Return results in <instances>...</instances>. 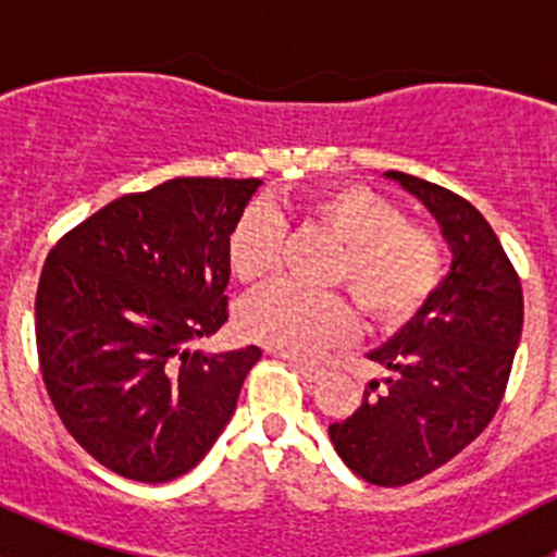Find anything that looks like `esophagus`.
Instances as JSON below:
<instances>
[{
    "mask_svg": "<svg viewBox=\"0 0 557 557\" xmlns=\"http://www.w3.org/2000/svg\"><path fill=\"white\" fill-rule=\"evenodd\" d=\"M285 361L294 367V372L299 374V377H305L307 383H318V380H323L325 369L318 367V363H307V361H299V358H290V356H283Z\"/></svg>",
    "mask_w": 557,
    "mask_h": 557,
    "instance_id": "obj_1",
    "label": "esophagus"
}]
</instances>
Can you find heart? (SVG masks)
I'll return each mask as SVG.
<instances>
[{
  "mask_svg": "<svg viewBox=\"0 0 557 557\" xmlns=\"http://www.w3.org/2000/svg\"><path fill=\"white\" fill-rule=\"evenodd\" d=\"M296 212L339 243L329 283L345 285L369 323H401L425 305L445 272V247L429 226L404 221L401 210L367 185L342 183L296 201ZM280 221L250 207L228 234V267L243 283L274 267ZM247 339L294 358L314 356L347 336L352 314L336 294H310L288 283L258 288L239 305Z\"/></svg>",
  "mask_w": 557,
  "mask_h": 557,
  "instance_id": "b5f03b06",
  "label": "heart"
}]
</instances>
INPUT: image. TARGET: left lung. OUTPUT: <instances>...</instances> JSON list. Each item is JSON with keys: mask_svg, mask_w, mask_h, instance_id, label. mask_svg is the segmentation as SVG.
<instances>
[{"mask_svg": "<svg viewBox=\"0 0 557 557\" xmlns=\"http://www.w3.org/2000/svg\"><path fill=\"white\" fill-rule=\"evenodd\" d=\"M418 196L453 250L450 274L391 342L369 352L391 377L363 391L350 418L329 425L347 469L380 487L431 474L496 414L522 331V288L474 205L407 172H385Z\"/></svg>", "mask_w": 557, "mask_h": 557, "instance_id": "obj_1", "label": "left lung"}]
</instances>
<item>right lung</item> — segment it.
Here are the masks:
<instances>
[{"label": "right lung", "mask_w": 557, "mask_h": 557, "mask_svg": "<svg viewBox=\"0 0 557 557\" xmlns=\"http://www.w3.org/2000/svg\"><path fill=\"white\" fill-rule=\"evenodd\" d=\"M261 180L174 177L110 201L45 258V391L91 458L137 482L194 469L237 409L256 345L205 356L228 320V234Z\"/></svg>", "instance_id": "add662e5"}]
</instances>
